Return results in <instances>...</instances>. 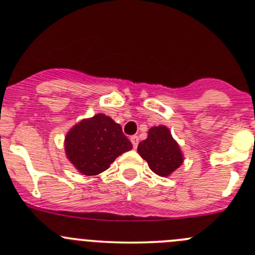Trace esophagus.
I'll use <instances>...</instances> for the list:
<instances>
[{
	"mask_svg": "<svg viewBox=\"0 0 255 255\" xmlns=\"http://www.w3.org/2000/svg\"><path fill=\"white\" fill-rule=\"evenodd\" d=\"M130 141H132L134 149H136V146H138V144H139V138H138V136L132 135V136H130Z\"/></svg>",
	"mask_w": 255,
	"mask_h": 255,
	"instance_id": "esophagus-1",
	"label": "esophagus"
}]
</instances>
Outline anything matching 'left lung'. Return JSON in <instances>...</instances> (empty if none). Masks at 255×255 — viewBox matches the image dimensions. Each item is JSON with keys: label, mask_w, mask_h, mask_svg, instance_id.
<instances>
[{"label": "left lung", "mask_w": 255, "mask_h": 255, "mask_svg": "<svg viewBox=\"0 0 255 255\" xmlns=\"http://www.w3.org/2000/svg\"><path fill=\"white\" fill-rule=\"evenodd\" d=\"M138 153L153 173L163 178L169 177L184 162L180 146L166 126L150 128L147 138L139 142Z\"/></svg>", "instance_id": "left-lung-1"}]
</instances>
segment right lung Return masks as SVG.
<instances>
[{"label": "right lung", "mask_w": 255, "mask_h": 255, "mask_svg": "<svg viewBox=\"0 0 255 255\" xmlns=\"http://www.w3.org/2000/svg\"><path fill=\"white\" fill-rule=\"evenodd\" d=\"M66 157L83 175H98L132 144L119 123L104 114L80 121L65 135Z\"/></svg>", "instance_id": "add662e5"}]
</instances>
